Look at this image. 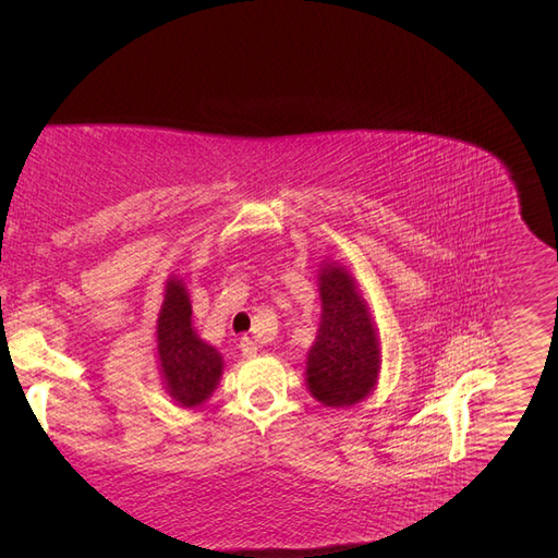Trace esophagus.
Listing matches in <instances>:
<instances>
[{"label": "esophagus", "instance_id": "1", "mask_svg": "<svg viewBox=\"0 0 558 558\" xmlns=\"http://www.w3.org/2000/svg\"><path fill=\"white\" fill-rule=\"evenodd\" d=\"M240 349H242V356L244 359H253L258 353V344L251 340V337H242L240 340Z\"/></svg>", "mask_w": 558, "mask_h": 558}]
</instances>
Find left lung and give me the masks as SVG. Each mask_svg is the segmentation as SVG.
I'll return each mask as SVG.
<instances>
[{
	"label": "left lung",
	"mask_w": 558,
	"mask_h": 558,
	"mask_svg": "<svg viewBox=\"0 0 558 558\" xmlns=\"http://www.w3.org/2000/svg\"><path fill=\"white\" fill-rule=\"evenodd\" d=\"M320 324L307 353L310 393L326 408H351L375 391L381 342L356 279L340 263L318 269Z\"/></svg>",
	"instance_id": "left-lung-1"
}]
</instances>
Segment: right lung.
<instances>
[{
  "instance_id": "1",
  "label": "right lung",
  "mask_w": 558,
  "mask_h": 558,
  "mask_svg": "<svg viewBox=\"0 0 558 558\" xmlns=\"http://www.w3.org/2000/svg\"><path fill=\"white\" fill-rule=\"evenodd\" d=\"M191 316L189 291L179 277H170L158 312L156 351L167 393L181 408L205 404L223 375V356L199 340Z\"/></svg>"
}]
</instances>
